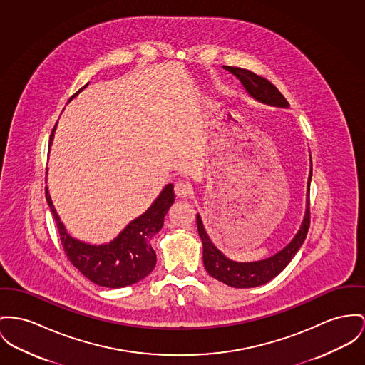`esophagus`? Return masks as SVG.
Masks as SVG:
<instances>
[{"mask_svg": "<svg viewBox=\"0 0 365 365\" xmlns=\"http://www.w3.org/2000/svg\"><path fill=\"white\" fill-rule=\"evenodd\" d=\"M174 191L178 197H188L192 194V187L185 181H177L174 185Z\"/></svg>", "mask_w": 365, "mask_h": 365, "instance_id": "obj_1", "label": "esophagus"}]
</instances>
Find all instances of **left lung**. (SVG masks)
Masks as SVG:
<instances>
[{
  "mask_svg": "<svg viewBox=\"0 0 365 365\" xmlns=\"http://www.w3.org/2000/svg\"><path fill=\"white\" fill-rule=\"evenodd\" d=\"M225 71L234 74L243 86L245 91L249 97L264 105L275 108H288L289 103L284 96L278 91L275 86H272L266 78L257 74L232 66H222ZM312 156H310V173L307 180V192H306V210L299 227V231L292 238L291 242L282 247L275 255L267 259L257 262H235L227 257L219 247L212 242L200 215H196L197 232L203 245V264L209 275L216 278L220 282L232 287V288H255L267 284L272 278H275L284 268L287 267L299 252L300 246L304 242L309 227H310V182H312Z\"/></svg>",
  "mask_w": 365,
  "mask_h": 365,
  "instance_id": "1",
  "label": "left lung"
}]
</instances>
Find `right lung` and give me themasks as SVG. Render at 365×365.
Returning a JSON list of instances; mask_svg holds the SVG:
<instances>
[{"label":"right lung","mask_w":365,"mask_h":365,"mask_svg":"<svg viewBox=\"0 0 365 365\" xmlns=\"http://www.w3.org/2000/svg\"><path fill=\"white\" fill-rule=\"evenodd\" d=\"M87 86L88 83L69 102ZM55 130L56 124L51 133L49 148ZM173 188V184H168L145 213L131 220L112 241L99 245L80 241L68 232L52 203L48 187H46V199L56 222L65 253L74 267L99 287L118 289L144 279L155 268L156 253L150 241L162 230L165 217L174 203L175 195Z\"/></svg>","instance_id":"1"}]
</instances>
